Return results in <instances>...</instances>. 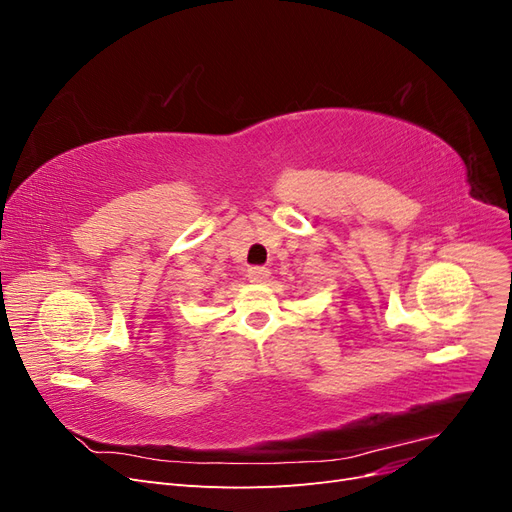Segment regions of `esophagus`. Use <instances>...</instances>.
<instances>
[{"instance_id":"obj_1","label":"esophagus","mask_w":512,"mask_h":512,"mask_svg":"<svg viewBox=\"0 0 512 512\" xmlns=\"http://www.w3.org/2000/svg\"><path fill=\"white\" fill-rule=\"evenodd\" d=\"M267 277H269V269L267 267H250V269H247V280L254 282V284L267 282Z\"/></svg>"}]
</instances>
